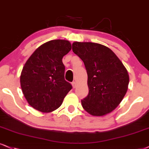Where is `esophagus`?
Segmentation results:
<instances>
[{
  "instance_id": "1",
  "label": "esophagus",
  "mask_w": 149,
  "mask_h": 149,
  "mask_svg": "<svg viewBox=\"0 0 149 149\" xmlns=\"http://www.w3.org/2000/svg\"><path fill=\"white\" fill-rule=\"evenodd\" d=\"M72 85L73 88H75L77 87V84H76V82H75V81H73L72 83Z\"/></svg>"
}]
</instances>
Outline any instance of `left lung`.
I'll return each mask as SVG.
<instances>
[{
	"mask_svg": "<svg viewBox=\"0 0 149 149\" xmlns=\"http://www.w3.org/2000/svg\"><path fill=\"white\" fill-rule=\"evenodd\" d=\"M72 51L84 61L88 74L89 93L81 100L84 109L93 116L111 113L127 92V70L111 49L100 43L76 41Z\"/></svg>",
	"mask_w": 149,
	"mask_h": 149,
	"instance_id": "obj_1",
	"label": "left lung"
}]
</instances>
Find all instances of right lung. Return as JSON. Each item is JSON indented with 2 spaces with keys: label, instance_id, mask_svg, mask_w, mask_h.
<instances>
[{
  "label": "right lung",
  "instance_id": "1",
  "mask_svg": "<svg viewBox=\"0 0 149 149\" xmlns=\"http://www.w3.org/2000/svg\"><path fill=\"white\" fill-rule=\"evenodd\" d=\"M67 40H52L33 52L22 70L20 82L28 104L42 113H50L59 108L72 89L64 78L62 58L71 50Z\"/></svg>",
  "mask_w": 149,
  "mask_h": 149
}]
</instances>
